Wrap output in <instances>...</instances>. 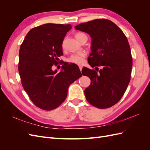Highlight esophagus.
<instances>
[{
    "instance_id": "obj_1",
    "label": "esophagus",
    "mask_w": 150,
    "mask_h": 150,
    "mask_svg": "<svg viewBox=\"0 0 150 150\" xmlns=\"http://www.w3.org/2000/svg\"><path fill=\"white\" fill-rule=\"evenodd\" d=\"M79 69H80V71H81V70H82V69H83V66H79Z\"/></svg>"
}]
</instances>
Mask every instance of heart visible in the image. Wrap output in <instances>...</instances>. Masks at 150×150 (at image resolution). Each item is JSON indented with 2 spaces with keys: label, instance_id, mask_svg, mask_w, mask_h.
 Returning <instances> with one entry per match:
<instances>
[{
  "label": "heart",
  "instance_id": "1",
  "mask_svg": "<svg viewBox=\"0 0 150 150\" xmlns=\"http://www.w3.org/2000/svg\"><path fill=\"white\" fill-rule=\"evenodd\" d=\"M86 35L84 33H78L75 34V38L76 39L79 40L81 38H83V36H85ZM86 55L85 52L81 51L78 53H76L74 54H72V55L67 58V62H71V63H74V64H82L84 61V59Z\"/></svg>",
  "mask_w": 150,
  "mask_h": 150
}]
</instances>
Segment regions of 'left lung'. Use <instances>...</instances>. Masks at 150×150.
Segmentation results:
<instances>
[{"mask_svg":"<svg viewBox=\"0 0 150 150\" xmlns=\"http://www.w3.org/2000/svg\"><path fill=\"white\" fill-rule=\"evenodd\" d=\"M75 29L88 33L92 39L88 61L95 70L87 67L82 70L83 75L91 79L84 90L86 98L98 108H110L121 99L130 81L133 60L128 39L108 19L84 22ZM98 67L102 69L99 70Z\"/></svg>","mask_w":150,"mask_h":150,"instance_id":"obj_1","label":"left lung"}]
</instances>
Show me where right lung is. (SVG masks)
Masks as SVG:
<instances>
[{
    "instance_id": "add662e5",
    "label": "right lung",
    "mask_w": 150,
    "mask_h": 150,
    "mask_svg": "<svg viewBox=\"0 0 150 150\" xmlns=\"http://www.w3.org/2000/svg\"><path fill=\"white\" fill-rule=\"evenodd\" d=\"M71 24H45L32 29L19 50L18 70L22 86L35 105L44 110L56 109L64 101L71 84L82 76L74 63L52 70L63 55L62 44Z\"/></svg>"
}]
</instances>
